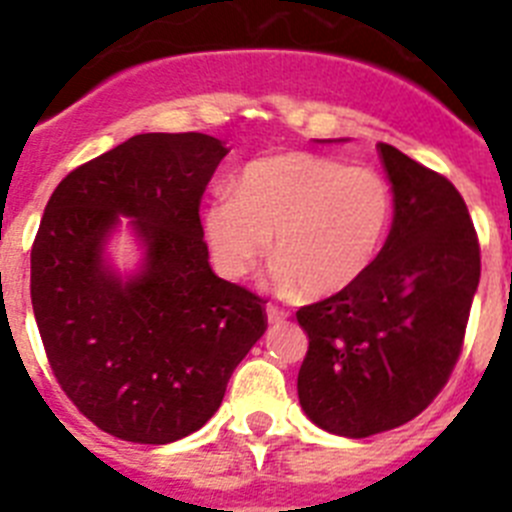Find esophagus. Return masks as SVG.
<instances>
[{
    "label": "esophagus",
    "instance_id": "obj_1",
    "mask_svg": "<svg viewBox=\"0 0 512 512\" xmlns=\"http://www.w3.org/2000/svg\"><path fill=\"white\" fill-rule=\"evenodd\" d=\"M284 318H287V312H284V310H279V307H274V305L266 307V320H269L271 325L282 323Z\"/></svg>",
    "mask_w": 512,
    "mask_h": 512
}]
</instances>
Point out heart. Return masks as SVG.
I'll return each mask as SVG.
<instances>
[{
    "instance_id": "heart-1",
    "label": "heart",
    "mask_w": 512,
    "mask_h": 512,
    "mask_svg": "<svg viewBox=\"0 0 512 512\" xmlns=\"http://www.w3.org/2000/svg\"><path fill=\"white\" fill-rule=\"evenodd\" d=\"M392 212V187L377 169L295 151L243 166L233 194L207 202L202 228L223 277H246L271 243L274 284L328 300L372 269Z\"/></svg>"
}]
</instances>
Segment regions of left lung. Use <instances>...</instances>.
<instances>
[{
  "mask_svg": "<svg viewBox=\"0 0 512 512\" xmlns=\"http://www.w3.org/2000/svg\"><path fill=\"white\" fill-rule=\"evenodd\" d=\"M379 153L395 200L382 253L348 292L297 310L310 341L300 405L346 438L392 431L431 405L459 359L479 284L477 233L454 184L395 146L379 143Z\"/></svg>",
  "mask_w": 512,
  "mask_h": 512,
  "instance_id": "1",
  "label": "left lung"
}]
</instances>
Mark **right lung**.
<instances>
[{
	"mask_svg": "<svg viewBox=\"0 0 512 512\" xmlns=\"http://www.w3.org/2000/svg\"><path fill=\"white\" fill-rule=\"evenodd\" d=\"M228 148L205 133H143L71 171L30 253V297L61 390L97 428L171 443L217 413L264 336V300L215 277L200 200ZM139 266L106 253L121 217Z\"/></svg>",
	"mask_w": 512,
	"mask_h": 512,
	"instance_id": "obj_1",
	"label": "right lung"
}]
</instances>
